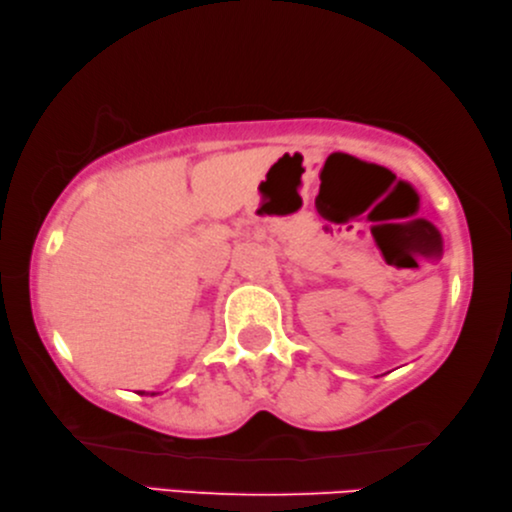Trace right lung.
<instances>
[{
	"instance_id": "obj_1",
	"label": "right lung",
	"mask_w": 512,
	"mask_h": 512,
	"mask_svg": "<svg viewBox=\"0 0 512 512\" xmlns=\"http://www.w3.org/2000/svg\"><path fill=\"white\" fill-rule=\"evenodd\" d=\"M140 395H142V392H140ZM147 395H152V397H154V395H156V392H147Z\"/></svg>"
}]
</instances>
